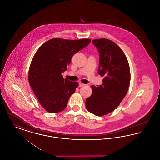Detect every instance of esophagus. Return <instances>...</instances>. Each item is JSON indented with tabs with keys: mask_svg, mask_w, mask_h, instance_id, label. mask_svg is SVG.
<instances>
[{
	"mask_svg": "<svg viewBox=\"0 0 160 160\" xmlns=\"http://www.w3.org/2000/svg\"><path fill=\"white\" fill-rule=\"evenodd\" d=\"M85 86L84 84L82 83H81V82H79V85H78L79 87H82V86Z\"/></svg>",
	"mask_w": 160,
	"mask_h": 160,
	"instance_id": "34e87169",
	"label": "esophagus"
}]
</instances>
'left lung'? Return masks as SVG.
I'll return each instance as SVG.
<instances>
[{"instance_id":"8db88e82","label":"left lung","mask_w":160,"mask_h":160,"mask_svg":"<svg viewBox=\"0 0 160 160\" xmlns=\"http://www.w3.org/2000/svg\"><path fill=\"white\" fill-rule=\"evenodd\" d=\"M92 43L98 50V74L102 84L92 85V94L86 98V107L91 113L102 116L113 112L121 102L128 90L131 74L129 63L121 48L112 41L95 39Z\"/></svg>"}]
</instances>
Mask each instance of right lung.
I'll use <instances>...</instances> for the list:
<instances>
[{"label":"right lung","instance_id":"obj_1","mask_svg":"<svg viewBox=\"0 0 160 160\" xmlns=\"http://www.w3.org/2000/svg\"><path fill=\"white\" fill-rule=\"evenodd\" d=\"M90 39L68 40L53 38L35 54L29 69L28 80L38 101L50 113L63 110L78 82L61 75L67 69L73 55L88 46Z\"/></svg>","mask_w":160,"mask_h":160}]
</instances>
